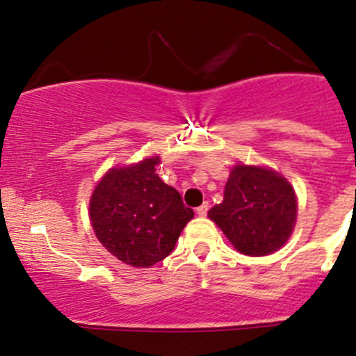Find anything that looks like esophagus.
Returning <instances> with one entry per match:
<instances>
[{"instance_id": "obj_1", "label": "esophagus", "mask_w": 356, "mask_h": 356, "mask_svg": "<svg viewBox=\"0 0 356 356\" xmlns=\"http://www.w3.org/2000/svg\"><path fill=\"white\" fill-rule=\"evenodd\" d=\"M207 212H209V203H203V205H200L198 209H196V213H198L200 217H205Z\"/></svg>"}]
</instances>
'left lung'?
<instances>
[{
	"label": "left lung",
	"instance_id": "1",
	"mask_svg": "<svg viewBox=\"0 0 356 356\" xmlns=\"http://www.w3.org/2000/svg\"><path fill=\"white\" fill-rule=\"evenodd\" d=\"M238 252L252 257L273 254L294 231L298 200L278 172L234 165L224 188V200L209 210Z\"/></svg>",
	"mask_w": 356,
	"mask_h": 356
}]
</instances>
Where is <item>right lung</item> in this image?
Instances as JSON below:
<instances>
[{
  "instance_id": "obj_1",
  "label": "right lung",
  "mask_w": 356,
  "mask_h": 356,
  "mask_svg": "<svg viewBox=\"0 0 356 356\" xmlns=\"http://www.w3.org/2000/svg\"><path fill=\"white\" fill-rule=\"evenodd\" d=\"M160 156L111 168L90 198V220L106 250L134 268L163 261L195 212L156 174Z\"/></svg>"
}]
</instances>
